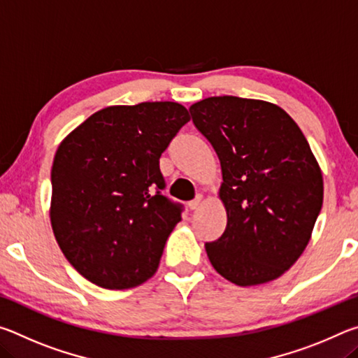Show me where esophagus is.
Here are the masks:
<instances>
[{
    "mask_svg": "<svg viewBox=\"0 0 358 358\" xmlns=\"http://www.w3.org/2000/svg\"><path fill=\"white\" fill-rule=\"evenodd\" d=\"M201 203H202V196H197L194 201L187 202V207H189V210H197L199 207H201Z\"/></svg>",
    "mask_w": 358,
    "mask_h": 358,
    "instance_id": "1",
    "label": "esophagus"
}]
</instances>
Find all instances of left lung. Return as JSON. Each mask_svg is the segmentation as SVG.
<instances>
[{
	"mask_svg": "<svg viewBox=\"0 0 358 358\" xmlns=\"http://www.w3.org/2000/svg\"><path fill=\"white\" fill-rule=\"evenodd\" d=\"M221 162L227 226L205 243L211 265L237 286L280 278L305 251L324 201L310 143L271 102L213 96L189 107Z\"/></svg>",
	"mask_w": 358,
	"mask_h": 358,
	"instance_id": "1",
	"label": "left lung"
}]
</instances>
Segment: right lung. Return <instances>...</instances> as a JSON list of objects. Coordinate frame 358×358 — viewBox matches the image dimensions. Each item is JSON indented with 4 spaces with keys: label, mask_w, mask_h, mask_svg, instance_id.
Wrapping results in <instances>:
<instances>
[{
    "label": "right lung",
    "mask_w": 358,
    "mask_h": 358,
    "mask_svg": "<svg viewBox=\"0 0 358 358\" xmlns=\"http://www.w3.org/2000/svg\"><path fill=\"white\" fill-rule=\"evenodd\" d=\"M191 120L178 102L112 106L59 143L52 166V229L69 264L104 289L156 273L181 203L162 196L159 157Z\"/></svg>",
    "instance_id": "1"
}]
</instances>
